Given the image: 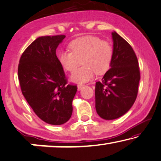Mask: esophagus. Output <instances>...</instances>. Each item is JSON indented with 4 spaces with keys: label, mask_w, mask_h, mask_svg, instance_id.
I'll return each instance as SVG.
<instances>
[{
    "label": "esophagus",
    "mask_w": 161,
    "mask_h": 161,
    "mask_svg": "<svg viewBox=\"0 0 161 161\" xmlns=\"http://www.w3.org/2000/svg\"><path fill=\"white\" fill-rule=\"evenodd\" d=\"M84 87V85H79L77 86L78 90H81V89H82V87Z\"/></svg>",
    "instance_id": "34e87169"
}]
</instances>
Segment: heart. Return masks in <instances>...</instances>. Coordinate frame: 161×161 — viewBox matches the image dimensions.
Here are the masks:
<instances>
[{
    "mask_svg": "<svg viewBox=\"0 0 161 161\" xmlns=\"http://www.w3.org/2000/svg\"><path fill=\"white\" fill-rule=\"evenodd\" d=\"M71 52H61L58 55L60 65L65 71L74 72L71 80L83 83L93 78L95 73L101 74L107 71L112 63L113 47L109 42L92 36H86L72 41L69 44Z\"/></svg>",
    "mask_w": 161,
    "mask_h": 161,
    "instance_id": "1",
    "label": "heart"
}]
</instances>
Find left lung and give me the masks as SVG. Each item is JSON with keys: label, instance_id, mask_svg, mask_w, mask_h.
Segmentation results:
<instances>
[{"label": "left lung", "instance_id": "8db88e82", "mask_svg": "<svg viewBox=\"0 0 161 161\" xmlns=\"http://www.w3.org/2000/svg\"><path fill=\"white\" fill-rule=\"evenodd\" d=\"M113 56L110 69L96 83V108L104 119L123 116L137 97L140 71L136 55L130 44L114 31Z\"/></svg>", "mask_w": 161, "mask_h": 161}]
</instances>
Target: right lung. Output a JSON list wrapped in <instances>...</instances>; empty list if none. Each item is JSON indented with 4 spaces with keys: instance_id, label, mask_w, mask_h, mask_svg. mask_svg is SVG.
I'll return each mask as SVG.
<instances>
[{
    "instance_id": "right-lung-1",
    "label": "right lung",
    "mask_w": 161,
    "mask_h": 161,
    "mask_svg": "<svg viewBox=\"0 0 161 161\" xmlns=\"http://www.w3.org/2000/svg\"><path fill=\"white\" fill-rule=\"evenodd\" d=\"M64 35L42 36L24 51L18 65L22 93L45 123L59 125L71 118L77 86L68 85L56 49Z\"/></svg>"
}]
</instances>
